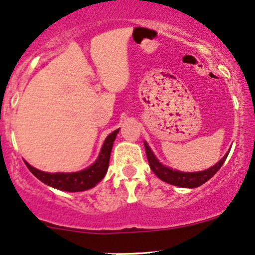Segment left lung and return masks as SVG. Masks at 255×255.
Masks as SVG:
<instances>
[{
	"instance_id": "8db88e82",
	"label": "left lung",
	"mask_w": 255,
	"mask_h": 255,
	"mask_svg": "<svg viewBox=\"0 0 255 255\" xmlns=\"http://www.w3.org/2000/svg\"><path fill=\"white\" fill-rule=\"evenodd\" d=\"M144 146H145V153H146V158H148L149 166H150L153 173L155 174L159 179L168 182V184L175 185V186L191 187V189L200 186V185L205 184V182L208 181L211 177L220 170V168L223 165V163H225L226 159H227L228 156V153H227L220 161H218L217 164H216V165H213L212 168L207 169V170L197 171V173H182V171L173 170V169L164 166L163 164L159 163L158 159L154 156L153 151L150 150L148 144L144 143Z\"/></svg>"
}]
</instances>
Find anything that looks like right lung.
Wrapping results in <instances>:
<instances>
[{
    "instance_id": "add662e5",
    "label": "right lung",
    "mask_w": 255,
    "mask_h": 255,
    "mask_svg": "<svg viewBox=\"0 0 255 255\" xmlns=\"http://www.w3.org/2000/svg\"><path fill=\"white\" fill-rule=\"evenodd\" d=\"M118 130L120 129H116L115 132H112L106 138L97 160L91 166H89L85 170L78 171V173H44V171L33 168L27 161H24V163L33 175L39 179L42 182H44V184L54 187V189L69 192L85 191V190L94 187L97 182L104 179L105 174L109 169L110 155H111L113 142H115Z\"/></svg>"
}]
</instances>
